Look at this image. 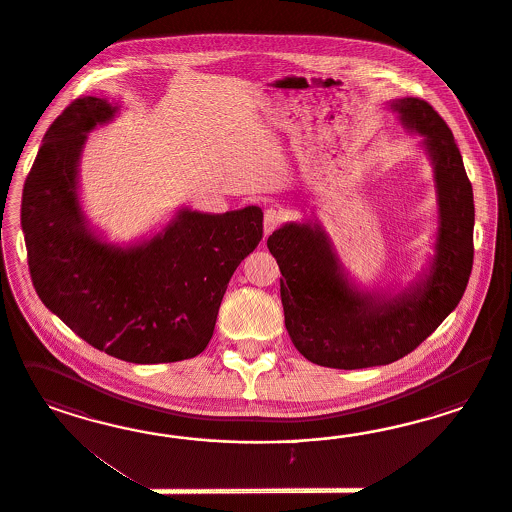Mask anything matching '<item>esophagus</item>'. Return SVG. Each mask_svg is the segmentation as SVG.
Instances as JSON below:
<instances>
[{
  "label": "esophagus",
  "mask_w": 512,
  "mask_h": 512,
  "mask_svg": "<svg viewBox=\"0 0 512 512\" xmlns=\"http://www.w3.org/2000/svg\"><path fill=\"white\" fill-rule=\"evenodd\" d=\"M285 221V214L279 208H268L264 212V234H270L276 231L279 225Z\"/></svg>",
  "instance_id": "esophagus-1"
}]
</instances>
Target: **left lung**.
Wrapping results in <instances>:
<instances>
[{
  "label": "left lung",
  "instance_id": "8db88e82",
  "mask_svg": "<svg viewBox=\"0 0 512 512\" xmlns=\"http://www.w3.org/2000/svg\"><path fill=\"white\" fill-rule=\"evenodd\" d=\"M403 124L424 137L434 161L441 225L428 278L390 300L358 295L341 278L325 234L285 225L266 246L278 261L285 326L300 355L313 364L358 370L390 364L415 351L464 296L473 268V187L447 122L430 103H392Z\"/></svg>",
  "mask_w": 512,
  "mask_h": 512
}]
</instances>
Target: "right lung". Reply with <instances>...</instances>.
<instances>
[{
	"instance_id": "add662e5",
	"label": "right lung",
	"mask_w": 512,
	"mask_h": 512,
	"mask_svg": "<svg viewBox=\"0 0 512 512\" xmlns=\"http://www.w3.org/2000/svg\"><path fill=\"white\" fill-rule=\"evenodd\" d=\"M114 112L84 95L45 133L22 193L33 287L48 310L110 357L133 364L197 357L236 266L263 238V210H184L142 246L101 244L82 223L77 161L86 133Z\"/></svg>"
}]
</instances>
